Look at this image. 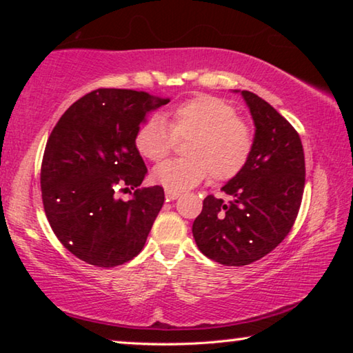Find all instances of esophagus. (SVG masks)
Masks as SVG:
<instances>
[{
	"mask_svg": "<svg viewBox=\"0 0 353 353\" xmlns=\"http://www.w3.org/2000/svg\"><path fill=\"white\" fill-rule=\"evenodd\" d=\"M165 196H166V199H170V201H176L177 198H181V191L165 190Z\"/></svg>",
	"mask_w": 353,
	"mask_h": 353,
	"instance_id": "obj_1",
	"label": "esophagus"
}]
</instances>
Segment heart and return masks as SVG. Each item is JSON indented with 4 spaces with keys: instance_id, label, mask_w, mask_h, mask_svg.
<instances>
[{
    "instance_id": "obj_1",
    "label": "heart",
    "mask_w": 353,
    "mask_h": 353,
    "mask_svg": "<svg viewBox=\"0 0 353 353\" xmlns=\"http://www.w3.org/2000/svg\"><path fill=\"white\" fill-rule=\"evenodd\" d=\"M183 159L157 165L152 176L174 191L193 188L210 172L214 181H229L240 172L252 151V134L225 101L201 94L170 112V128L160 117L143 124L135 137L139 152L152 162L170 154L174 139H188Z\"/></svg>"
}]
</instances>
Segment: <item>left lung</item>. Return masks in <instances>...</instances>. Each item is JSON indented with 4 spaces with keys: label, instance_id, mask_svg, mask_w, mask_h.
<instances>
[{
    "label": "left lung",
    "instance_id": "1",
    "mask_svg": "<svg viewBox=\"0 0 353 353\" xmlns=\"http://www.w3.org/2000/svg\"><path fill=\"white\" fill-rule=\"evenodd\" d=\"M240 93L255 135L244 168L223 188L229 202L207 196L193 223L194 241L208 259L244 266L276 249L290 234L302 202L305 157L294 128L248 90Z\"/></svg>",
    "mask_w": 353,
    "mask_h": 353
}]
</instances>
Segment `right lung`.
I'll return each mask as SVG.
<instances>
[{
  "instance_id": "obj_1",
  "label": "right lung",
  "mask_w": 353,
  "mask_h": 353,
  "mask_svg": "<svg viewBox=\"0 0 353 353\" xmlns=\"http://www.w3.org/2000/svg\"><path fill=\"white\" fill-rule=\"evenodd\" d=\"M170 103L148 92L99 88L77 99L48 139L41 162L46 218L65 248L88 265L112 268L140 254L163 205L146 176L135 137L149 112ZM137 188L123 201L116 190Z\"/></svg>"
}]
</instances>
